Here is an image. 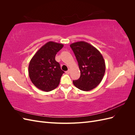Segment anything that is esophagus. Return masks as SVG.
Here are the masks:
<instances>
[{
	"mask_svg": "<svg viewBox=\"0 0 135 135\" xmlns=\"http://www.w3.org/2000/svg\"><path fill=\"white\" fill-rule=\"evenodd\" d=\"M70 69H68V71H66V72H65V73H66V74H69V73H70Z\"/></svg>",
	"mask_w": 135,
	"mask_h": 135,
	"instance_id": "34e87169",
	"label": "esophagus"
}]
</instances>
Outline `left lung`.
Here are the masks:
<instances>
[{"mask_svg":"<svg viewBox=\"0 0 135 135\" xmlns=\"http://www.w3.org/2000/svg\"><path fill=\"white\" fill-rule=\"evenodd\" d=\"M78 63L80 76L73 80L75 86L84 91L96 88L103 79L105 72V62L100 51L84 41L70 44Z\"/></svg>","mask_w":135,"mask_h":135,"instance_id":"8db88e82","label":"left lung"}]
</instances>
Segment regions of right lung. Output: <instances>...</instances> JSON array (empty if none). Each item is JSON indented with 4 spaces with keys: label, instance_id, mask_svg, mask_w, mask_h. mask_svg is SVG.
<instances>
[{
    "label": "right lung",
    "instance_id": "right-lung-1",
    "mask_svg": "<svg viewBox=\"0 0 135 135\" xmlns=\"http://www.w3.org/2000/svg\"><path fill=\"white\" fill-rule=\"evenodd\" d=\"M64 45L48 42L40 48L31 59L28 75L32 83L42 91L49 92L58 87L64 71L55 60V56Z\"/></svg>",
    "mask_w": 135,
    "mask_h": 135
}]
</instances>
